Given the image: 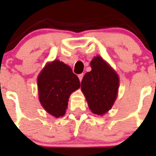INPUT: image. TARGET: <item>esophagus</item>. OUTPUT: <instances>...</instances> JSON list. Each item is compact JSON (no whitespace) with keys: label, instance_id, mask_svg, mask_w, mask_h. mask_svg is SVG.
I'll use <instances>...</instances> for the list:
<instances>
[{"label":"esophagus","instance_id":"esophagus-1","mask_svg":"<svg viewBox=\"0 0 156 156\" xmlns=\"http://www.w3.org/2000/svg\"><path fill=\"white\" fill-rule=\"evenodd\" d=\"M83 75H84L83 73H81V74H79V75H78V77H79V79H80V81H82V79H83Z\"/></svg>","mask_w":156,"mask_h":156}]
</instances>
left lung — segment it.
<instances>
[{
  "label": "left lung",
  "instance_id": "obj_1",
  "mask_svg": "<svg viewBox=\"0 0 156 156\" xmlns=\"http://www.w3.org/2000/svg\"><path fill=\"white\" fill-rule=\"evenodd\" d=\"M91 71L84 75L81 90L93 113L103 115L112 108L119 89V76L101 57L90 62Z\"/></svg>",
  "mask_w": 156,
  "mask_h": 156
}]
</instances>
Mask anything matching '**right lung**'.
Wrapping results in <instances>:
<instances>
[{"mask_svg":"<svg viewBox=\"0 0 156 156\" xmlns=\"http://www.w3.org/2000/svg\"><path fill=\"white\" fill-rule=\"evenodd\" d=\"M37 84L41 105L57 118L65 115L70 94L80 87L71 68L58 60L45 66L38 76Z\"/></svg>","mask_w":156,"mask_h":156,"instance_id":"right-lung-1","label":"right lung"}]
</instances>
